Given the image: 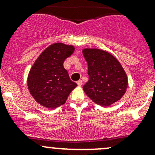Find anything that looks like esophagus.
Wrapping results in <instances>:
<instances>
[{
	"label": "esophagus",
	"instance_id": "obj_1",
	"mask_svg": "<svg viewBox=\"0 0 155 155\" xmlns=\"http://www.w3.org/2000/svg\"><path fill=\"white\" fill-rule=\"evenodd\" d=\"M76 83H77V85H79V86H81V85H82V81L79 80V81H77V82H76Z\"/></svg>",
	"mask_w": 155,
	"mask_h": 155
}]
</instances>
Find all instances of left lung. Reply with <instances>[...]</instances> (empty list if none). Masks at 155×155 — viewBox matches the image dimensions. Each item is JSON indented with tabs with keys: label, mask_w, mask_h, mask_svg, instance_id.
<instances>
[{
	"label": "left lung",
	"mask_w": 155,
	"mask_h": 155,
	"mask_svg": "<svg viewBox=\"0 0 155 155\" xmlns=\"http://www.w3.org/2000/svg\"><path fill=\"white\" fill-rule=\"evenodd\" d=\"M87 62L89 80L83 86L85 94L97 104L108 107L122 97L127 87V77L118 61L100 49L82 51Z\"/></svg>",
	"instance_id": "left-lung-1"
}]
</instances>
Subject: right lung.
Returning a JSON list of instances; mask_svg holds the SVG:
<instances>
[{
    "label": "right lung",
    "mask_w": 155,
    "mask_h": 155,
    "mask_svg": "<svg viewBox=\"0 0 155 155\" xmlns=\"http://www.w3.org/2000/svg\"><path fill=\"white\" fill-rule=\"evenodd\" d=\"M73 46L54 43L40 54L28 77L30 93L40 105L54 109L63 105L77 84L70 80L64 61L74 51Z\"/></svg>",
    "instance_id": "right-lung-1"
}]
</instances>
